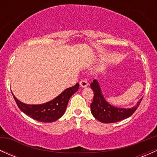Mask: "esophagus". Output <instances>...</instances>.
<instances>
[{"label":"esophagus","mask_w":157,"mask_h":157,"mask_svg":"<svg viewBox=\"0 0 157 157\" xmlns=\"http://www.w3.org/2000/svg\"><path fill=\"white\" fill-rule=\"evenodd\" d=\"M80 86L81 88L87 87V86H88V82H87V81L84 80H80Z\"/></svg>","instance_id":"esophagus-1"}]
</instances>
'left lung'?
Segmentation results:
<instances>
[{"instance_id":"1","label":"left lung","mask_w":157,"mask_h":157,"mask_svg":"<svg viewBox=\"0 0 157 157\" xmlns=\"http://www.w3.org/2000/svg\"><path fill=\"white\" fill-rule=\"evenodd\" d=\"M94 91V99L91 104V112L98 121L102 123H112L120 122L128 118L135 112L141 102L140 99L136 105L132 108H120L110 104L104 97L100 83L97 80H94L91 85Z\"/></svg>"}]
</instances>
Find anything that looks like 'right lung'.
<instances>
[{"label":"right lung","mask_w":157,"mask_h":157,"mask_svg":"<svg viewBox=\"0 0 157 157\" xmlns=\"http://www.w3.org/2000/svg\"><path fill=\"white\" fill-rule=\"evenodd\" d=\"M78 89L79 83H77L72 87L65 89L53 100L38 105L26 104L17 100L13 94L12 95L18 108L25 114L37 121L52 122L57 121L64 114L69 99L74 94L77 92Z\"/></svg>","instance_id":"1"}]
</instances>
